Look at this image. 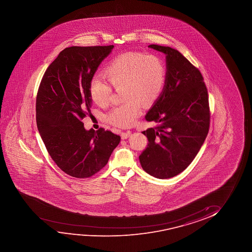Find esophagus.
Segmentation results:
<instances>
[{
    "label": "esophagus",
    "instance_id": "1",
    "mask_svg": "<svg viewBox=\"0 0 252 252\" xmlns=\"http://www.w3.org/2000/svg\"><path fill=\"white\" fill-rule=\"evenodd\" d=\"M130 135H131V131H130L122 132V133H121V138H122V139H126Z\"/></svg>",
    "mask_w": 252,
    "mask_h": 252
}]
</instances>
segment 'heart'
<instances>
[{
    "instance_id": "heart-1",
    "label": "heart",
    "mask_w": 252,
    "mask_h": 252,
    "mask_svg": "<svg viewBox=\"0 0 252 252\" xmlns=\"http://www.w3.org/2000/svg\"><path fill=\"white\" fill-rule=\"evenodd\" d=\"M104 76L116 91H121L126 103L114 107L107 121L118 127H131L142 113V104L152 106L161 96L166 82V66L160 57L126 52L107 63ZM113 90L98 77L90 81V94L94 103L107 107Z\"/></svg>"
}]
</instances>
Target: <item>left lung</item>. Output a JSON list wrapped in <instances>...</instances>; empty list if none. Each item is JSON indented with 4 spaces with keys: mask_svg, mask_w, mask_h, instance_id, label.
Segmentation results:
<instances>
[{
    "mask_svg": "<svg viewBox=\"0 0 252 252\" xmlns=\"http://www.w3.org/2000/svg\"><path fill=\"white\" fill-rule=\"evenodd\" d=\"M166 55V82L161 96L145 115L157 127L142 133L148 145L139 162L149 175L168 179L192 162L207 138L210 111L207 87L200 70L169 46L151 45Z\"/></svg>",
    "mask_w": 252,
    "mask_h": 252,
    "instance_id": "obj_1",
    "label": "left lung"
}]
</instances>
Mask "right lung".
<instances>
[{
	"instance_id": "right-lung-1",
	"label": "right lung",
	"mask_w": 252,
	"mask_h": 252,
	"mask_svg": "<svg viewBox=\"0 0 252 252\" xmlns=\"http://www.w3.org/2000/svg\"><path fill=\"white\" fill-rule=\"evenodd\" d=\"M114 45L71 46L59 53L43 76L36 99L38 132L56 164L69 176L87 178L107 164L121 137L86 130L90 81Z\"/></svg>"
}]
</instances>
